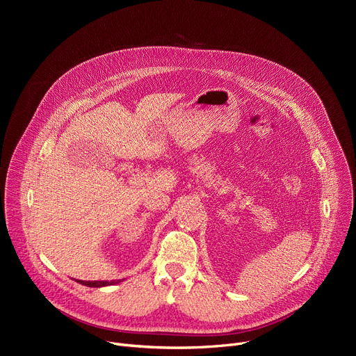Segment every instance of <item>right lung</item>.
<instances>
[{
    "label": "right lung",
    "mask_w": 356,
    "mask_h": 356,
    "mask_svg": "<svg viewBox=\"0 0 356 356\" xmlns=\"http://www.w3.org/2000/svg\"><path fill=\"white\" fill-rule=\"evenodd\" d=\"M78 283L83 284V286H88V287H102V286H109V284H117L120 282H81V280H78Z\"/></svg>",
    "instance_id": "add662e5"
}]
</instances>
